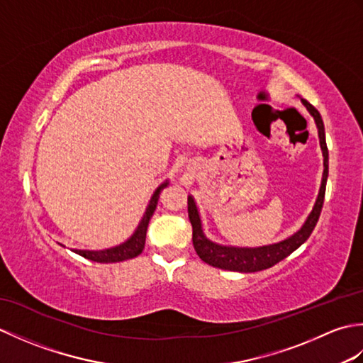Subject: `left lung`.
I'll return each mask as SVG.
<instances>
[{"instance_id": "8db88e82", "label": "left lung", "mask_w": 363, "mask_h": 363, "mask_svg": "<svg viewBox=\"0 0 363 363\" xmlns=\"http://www.w3.org/2000/svg\"><path fill=\"white\" fill-rule=\"evenodd\" d=\"M301 101H303L306 109L309 111V113L315 120V125H317V129H318V138H320L323 157H325L323 159L325 169H323L320 191H318L317 201L313 204V209L309 213V217H307L304 225L301 226V229L296 230L295 234L284 238V240L277 243L256 246V248L226 246V245L215 243L204 235L201 217H199L196 203L194 196H189V218L191 223V228H194V246L199 259L204 260L206 264L221 268V269H229V272H238V273L260 272V269H267L269 267H273L277 264V262H281L282 259L290 256L293 251L298 250L299 246L311 237L312 230L315 229V225H317V221L320 218L323 203H325L326 182H328V173H329V152L326 146L325 125H323L320 112L315 109L311 103H307L306 99L301 98Z\"/></svg>"}]
</instances>
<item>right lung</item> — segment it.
Returning <instances> with one entry per match:
<instances>
[{"mask_svg": "<svg viewBox=\"0 0 363 363\" xmlns=\"http://www.w3.org/2000/svg\"><path fill=\"white\" fill-rule=\"evenodd\" d=\"M168 181L162 182L160 186L154 191L151 199H150V204L146 207V211L143 213V217L138 223L137 229L134 230V234L130 235L126 242H123L117 246H112V248H107V250H73V252L79 254V256L86 257L89 260H94V262H99V264H113V262H123V260H128V259H134L137 257L138 254H140L145 248V240H146V229H148L150 225V220L152 217L154 211H156L157 203H159V198H160V191L164 190L168 186Z\"/></svg>", "mask_w": 363, "mask_h": 363, "instance_id": "1", "label": "right lung"}]
</instances>
